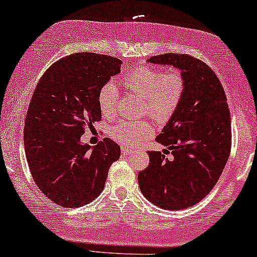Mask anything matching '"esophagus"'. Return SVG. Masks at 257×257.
I'll use <instances>...</instances> for the list:
<instances>
[{"instance_id": "obj_1", "label": "esophagus", "mask_w": 257, "mask_h": 257, "mask_svg": "<svg viewBox=\"0 0 257 257\" xmlns=\"http://www.w3.org/2000/svg\"><path fill=\"white\" fill-rule=\"evenodd\" d=\"M122 154L123 155H129V154H132V151H131V149H128V148H122Z\"/></svg>"}]
</instances>
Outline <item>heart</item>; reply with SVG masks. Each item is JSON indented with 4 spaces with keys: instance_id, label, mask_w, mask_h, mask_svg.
<instances>
[{
    "instance_id": "b5f03b06",
    "label": "heart",
    "mask_w": 257,
    "mask_h": 257,
    "mask_svg": "<svg viewBox=\"0 0 257 257\" xmlns=\"http://www.w3.org/2000/svg\"><path fill=\"white\" fill-rule=\"evenodd\" d=\"M123 85L128 91L145 98V113L158 122H166L180 105L186 89V80L180 71L141 66L132 70L123 78ZM97 102L104 117H115L119 102V92L115 84L106 83L100 87ZM153 132L152 123L148 121H124L112 125L109 135L123 147L132 148L142 140L151 138Z\"/></svg>"
}]
</instances>
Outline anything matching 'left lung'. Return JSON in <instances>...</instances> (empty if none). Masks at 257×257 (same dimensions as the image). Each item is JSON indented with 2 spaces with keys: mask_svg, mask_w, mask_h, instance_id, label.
Listing matches in <instances>:
<instances>
[{
  "mask_svg": "<svg viewBox=\"0 0 257 257\" xmlns=\"http://www.w3.org/2000/svg\"><path fill=\"white\" fill-rule=\"evenodd\" d=\"M152 64L173 65L186 80L180 105L170 118L159 144L164 153L148 152L149 165L138 175L144 196L161 209L193 206L215 187L231 149V118L226 96L209 65L188 54L151 57Z\"/></svg>",
  "mask_w": 257,
  "mask_h": 257,
  "instance_id": "1",
  "label": "left lung"
}]
</instances>
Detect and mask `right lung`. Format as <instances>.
<instances>
[{
	"instance_id": "obj_1",
	"label": "right lung",
	"mask_w": 257,
	"mask_h": 257,
	"mask_svg": "<svg viewBox=\"0 0 257 257\" xmlns=\"http://www.w3.org/2000/svg\"><path fill=\"white\" fill-rule=\"evenodd\" d=\"M121 65L104 54L74 53L48 67L35 87L25 119L26 158L37 186L58 205L96 199L121 155L108 138L93 148L80 142L86 126L102 118L97 95Z\"/></svg>"
}]
</instances>
